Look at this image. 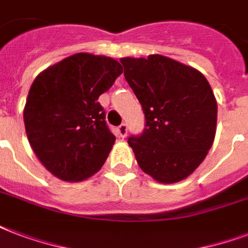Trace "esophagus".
Segmentation results:
<instances>
[{
  "label": "esophagus",
  "mask_w": 248,
  "mask_h": 248,
  "mask_svg": "<svg viewBox=\"0 0 248 248\" xmlns=\"http://www.w3.org/2000/svg\"><path fill=\"white\" fill-rule=\"evenodd\" d=\"M117 132H118V135H120L121 138H124L126 134H127V124H121L120 126H118V128H117Z\"/></svg>",
  "instance_id": "esophagus-1"
}]
</instances>
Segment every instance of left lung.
Masks as SVG:
<instances>
[{
	"instance_id": "1",
	"label": "left lung",
	"mask_w": 248,
	"mask_h": 248,
	"mask_svg": "<svg viewBox=\"0 0 248 248\" xmlns=\"http://www.w3.org/2000/svg\"><path fill=\"white\" fill-rule=\"evenodd\" d=\"M121 63L145 114L141 135L128 138L138 165L158 183L184 180L215 139L217 104L211 86L200 71L158 54Z\"/></svg>"
}]
</instances>
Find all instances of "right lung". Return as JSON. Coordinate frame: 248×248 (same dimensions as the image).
I'll list each match as a JSON object with an SVG mask.
<instances>
[{
  "label": "right lung",
  "mask_w": 248,
  "mask_h": 248,
  "mask_svg": "<svg viewBox=\"0 0 248 248\" xmlns=\"http://www.w3.org/2000/svg\"><path fill=\"white\" fill-rule=\"evenodd\" d=\"M124 72L117 60L79 52L41 72L24 107L28 141L60 180H86L104 165L116 136L99 96Z\"/></svg>",
  "instance_id": "obj_1"
}]
</instances>
